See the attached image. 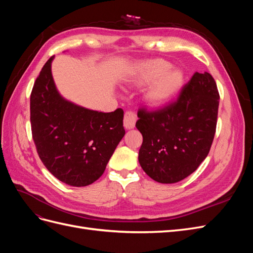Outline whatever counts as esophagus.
<instances>
[{
	"instance_id": "obj_1",
	"label": "esophagus",
	"mask_w": 253,
	"mask_h": 253,
	"mask_svg": "<svg viewBox=\"0 0 253 253\" xmlns=\"http://www.w3.org/2000/svg\"><path fill=\"white\" fill-rule=\"evenodd\" d=\"M136 120H137V116L136 114L132 111H126L125 113V118H124V126L126 128L129 129V128H133L135 126L136 124Z\"/></svg>"
}]
</instances>
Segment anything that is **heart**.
<instances>
[{
  "label": "heart",
  "instance_id": "b5f03b06",
  "mask_svg": "<svg viewBox=\"0 0 253 253\" xmlns=\"http://www.w3.org/2000/svg\"><path fill=\"white\" fill-rule=\"evenodd\" d=\"M170 63L163 59L145 62L134 76L135 85L150 84L144 93V100L151 106H160L177 93L183 83V75L178 70H170Z\"/></svg>",
  "mask_w": 253,
  "mask_h": 253
}]
</instances>
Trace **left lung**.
I'll return each instance as SVG.
<instances>
[{
    "label": "left lung",
    "mask_w": 253,
    "mask_h": 253,
    "mask_svg": "<svg viewBox=\"0 0 253 253\" xmlns=\"http://www.w3.org/2000/svg\"><path fill=\"white\" fill-rule=\"evenodd\" d=\"M219 94L209 73H195L177 100L156 111L140 109L138 160L152 179L174 183L192 174L209 154L216 131Z\"/></svg>",
    "instance_id": "8db88e82"
}]
</instances>
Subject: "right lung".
I'll use <instances>...</instances> for the list:
<instances>
[{"label": "right lung", "instance_id": "obj_1", "mask_svg": "<svg viewBox=\"0 0 253 253\" xmlns=\"http://www.w3.org/2000/svg\"><path fill=\"white\" fill-rule=\"evenodd\" d=\"M53 56L44 64L30 94V124L38 155L66 185L84 187L103 174L125 136L124 110L84 109L60 96L51 76Z\"/></svg>", "mask_w": 253, "mask_h": 253}]
</instances>
